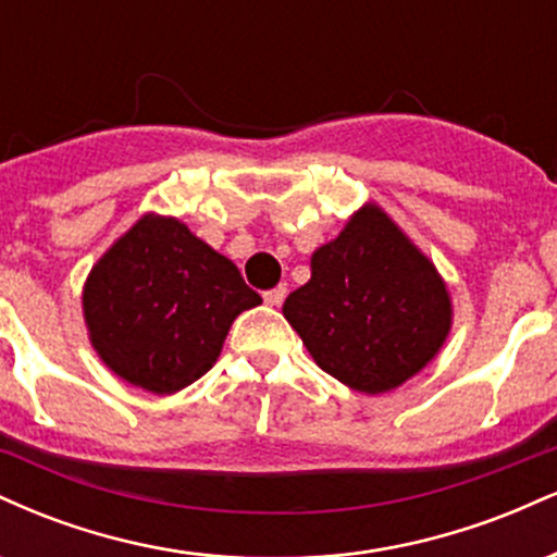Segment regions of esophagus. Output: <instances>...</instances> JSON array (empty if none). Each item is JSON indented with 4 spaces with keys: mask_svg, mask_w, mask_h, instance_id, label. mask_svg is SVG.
<instances>
[{
    "mask_svg": "<svg viewBox=\"0 0 557 557\" xmlns=\"http://www.w3.org/2000/svg\"><path fill=\"white\" fill-rule=\"evenodd\" d=\"M285 296H287V287L285 285H277V287H272V290L264 293V304L280 306L285 300Z\"/></svg>",
    "mask_w": 557,
    "mask_h": 557,
    "instance_id": "obj_1",
    "label": "esophagus"
}]
</instances>
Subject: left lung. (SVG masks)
Returning a JSON list of instances; mask_svg holds the SVG:
<instances>
[{
    "label": "left lung",
    "instance_id": "1",
    "mask_svg": "<svg viewBox=\"0 0 557 557\" xmlns=\"http://www.w3.org/2000/svg\"><path fill=\"white\" fill-rule=\"evenodd\" d=\"M283 314L319 369L359 393H387L443 348L453 324L445 280L408 235L367 203L311 257V280Z\"/></svg>",
    "mask_w": 557,
    "mask_h": 557
}]
</instances>
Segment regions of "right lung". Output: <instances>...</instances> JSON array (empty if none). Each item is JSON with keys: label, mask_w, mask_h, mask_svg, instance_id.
I'll list each match as a JSON object with an SVG mask.
<instances>
[{"label": "right lung", "mask_w": 557, "mask_h": 557, "mask_svg": "<svg viewBox=\"0 0 557 557\" xmlns=\"http://www.w3.org/2000/svg\"><path fill=\"white\" fill-rule=\"evenodd\" d=\"M261 304L238 267L175 216L144 214L94 264L83 317L99 359L154 395L214 367L230 324Z\"/></svg>", "instance_id": "right-lung-1"}]
</instances>
